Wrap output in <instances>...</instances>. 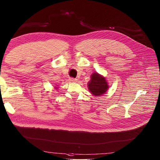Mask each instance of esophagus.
Listing matches in <instances>:
<instances>
[{
    "instance_id": "34e87169",
    "label": "esophagus",
    "mask_w": 160,
    "mask_h": 160,
    "mask_svg": "<svg viewBox=\"0 0 160 160\" xmlns=\"http://www.w3.org/2000/svg\"><path fill=\"white\" fill-rule=\"evenodd\" d=\"M70 80L72 82H76V80H76V78H70Z\"/></svg>"
}]
</instances>
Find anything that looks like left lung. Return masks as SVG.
<instances>
[{"instance_id":"obj_1","label":"left lung","mask_w":160,"mask_h":160,"mask_svg":"<svg viewBox=\"0 0 160 160\" xmlns=\"http://www.w3.org/2000/svg\"><path fill=\"white\" fill-rule=\"evenodd\" d=\"M88 86L89 91L95 96L104 94L108 88L105 78L98 73L92 74L91 80L89 82Z\"/></svg>"}]
</instances>
